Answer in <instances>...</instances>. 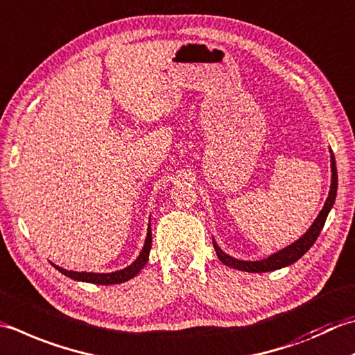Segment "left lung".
I'll return each mask as SVG.
<instances>
[{
    "instance_id": "obj_1",
    "label": "left lung",
    "mask_w": 355,
    "mask_h": 355,
    "mask_svg": "<svg viewBox=\"0 0 355 355\" xmlns=\"http://www.w3.org/2000/svg\"><path fill=\"white\" fill-rule=\"evenodd\" d=\"M331 168H332V183H331V191H329V197L326 200V203L323 206L322 212L318 214V217L315 218L314 223L309 227V231L303 235L300 240H297L293 245L282 249L280 252L272 254L265 260L260 261H241V260H235L232 257L226 255L221 249L215 245L214 241V248L215 252H217L218 259L225 263V265L235 268V269H241L246 270V272H269V270H275L284 266L293 265L294 261H297L300 257L309 251V248L314 245L318 235H320V231L324 226L326 217L331 211V207L334 206L336 196H337V168H336V158L334 155H331Z\"/></svg>"
}]
</instances>
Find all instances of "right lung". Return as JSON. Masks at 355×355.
<instances>
[{
    "label": "right lung",
    "instance_id": "add662e5",
    "mask_svg": "<svg viewBox=\"0 0 355 355\" xmlns=\"http://www.w3.org/2000/svg\"><path fill=\"white\" fill-rule=\"evenodd\" d=\"M150 246H152V232H150V225L148 229V237H146V243L141 254L138 255V259L132 263L130 266L124 268L121 270H116V272L112 274H94V272H73V270H66L62 268H57L61 274H64L67 277H71L73 280L78 282H87V283H94V284H116V283H123L128 282L132 277H135L143 266L148 263L149 260V252H150Z\"/></svg>",
    "mask_w": 355,
    "mask_h": 355
}]
</instances>
